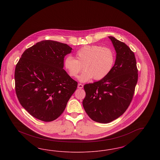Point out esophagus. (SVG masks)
<instances>
[{
	"label": "esophagus",
	"mask_w": 160,
	"mask_h": 160,
	"mask_svg": "<svg viewBox=\"0 0 160 160\" xmlns=\"http://www.w3.org/2000/svg\"><path fill=\"white\" fill-rule=\"evenodd\" d=\"M83 88V85L82 84H78V89H82Z\"/></svg>",
	"instance_id": "esophagus-1"
}]
</instances>
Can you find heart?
Here are the masks:
<instances>
[{
	"label": "heart",
	"mask_w": 160,
	"mask_h": 160,
	"mask_svg": "<svg viewBox=\"0 0 160 160\" xmlns=\"http://www.w3.org/2000/svg\"><path fill=\"white\" fill-rule=\"evenodd\" d=\"M115 54L108 47L97 45L85 46L79 49L76 53V59L68 56L63 61V67L69 76L76 78L79 76L80 82H85L91 78L100 80L110 72L114 66Z\"/></svg>",
	"instance_id": "heart-1"
}]
</instances>
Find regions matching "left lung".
<instances>
[{
	"instance_id": "left-lung-1",
	"label": "left lung",
	"mask_w": 160,
	"mask_h": 160,
	"mask_svg": "<svg viewBox=\"0 0 160 160\" xmlns=\"http://www.w3.org/2000/svg\"><path fill=\"white\" fill-rule=\"evenodd\" d=\"M116 52L114 66L105 78L86 84L83 106L95 122L107 123L120 117L133 98L138 80L136 59L133 52L124 42L108 37Z\"/></svg>"
}]
</instances>
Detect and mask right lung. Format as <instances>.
<instances>
[{
	"label": "right lung",
	"mask_w": 160,
	"mask_h": 160,
	"mask_svg": "<svg viewBox=\"0 0 160 160\" xmlns=\"http://www.w3.org/2000/svg\"><path fill=\"white\" fill-rule=\"evenodd\" d=\"M72 48L44 40L26 49L16 65L15 88L23 108L34 118L51 122L65 109L77 82L63 69Z\"/></svg>",
	"instance_id": "add662e5"
}]
</instances>
